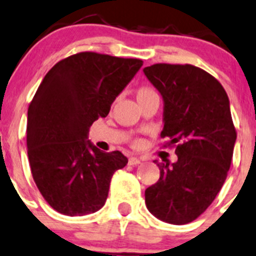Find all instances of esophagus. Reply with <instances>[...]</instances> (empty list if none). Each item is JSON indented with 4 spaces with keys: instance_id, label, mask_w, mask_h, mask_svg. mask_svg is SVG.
Here are the masks:
<instances>
[{
    "instance_id": "obj_1",
    "label": "esophagus",
    "mask_w": 256,
    "mask_h": 256,
    "mask_svg": "<svg viewBox=\"0 0 256 256\" xmlns=\"http://www.w3.org/2000/svg\"><path fill=\"white\" fill-rule=\"evenodd\" d=\"M140 163H142V159H139V158L131 156L130 159H128V166H138V164Z\"/></svg>"
}]
</instances>
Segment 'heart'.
I'll list each match as a JSON object with an SVG mask.
<instances>
[{
	"label": "heart",
	"instance_id": "1",
	"mask_svg": "<svg viewBox=\"0 0 256 256\" xmlns=\"http://www.w3.org/2000/svg\"><path fill=\"white\" fill-rule=\"evenodd\" d=\"M152 97H158V93L152 90L149 86H140V87L136 88V98L139 102H144L146 100L152 98ZM134 146H142V142L140 139L134 140Z\"/></svg>",
	"mask_w": 256,
	"mask_h": 256
}]
</instances>
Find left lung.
<instances>
[{"instance_id":"obj_1","label":"left lung","mask_w":256,"mask_h":256,"mask_svg":"<svg viewBox=\"0 0 256 256\" xmlns=\"http://www.w3.org/2000/svg\"><path fill=\"white\" fill-rule=\"evenodd\" d=\"M164 100L166 146L176 163H156L160 178L145 190L148 210L162 221L184 225L214 202L232 160L236 128L221 83L192 64L158 63L144 68Z\"/></svg>"}]
</instances>
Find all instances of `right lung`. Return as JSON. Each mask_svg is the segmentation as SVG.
I'll return each instance as SVG.
<instances>
[{
  "label": "right lung",
  "instance_id": "1",
  "mask_svg": "<svg viewBox=\"0 0 256 256\" xmlns=\"http://www.w3.org/2000/svg\"><path fill=\"white\" fill-rule=\"evenodd\" d=\"M142 66V59L80 52L59 60L40 83L28 110V156L38 190L59 214L98 211L114 173L128 164L118 150L104 152L86 139Z\"/></svg>",
  "mask_w": 256,
  "mask_h": 256
}]
</instances>
